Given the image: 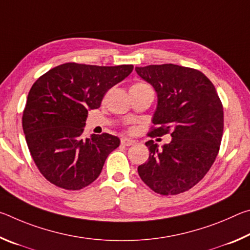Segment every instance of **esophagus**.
<instances>
[{
	"mask_svg": "<svg viewBox=\"0 0 250 250\" xmlns=\"http://www.w3.org/2000/svg\"><path fill=\"white\" fill-rule=\"evenodd\" d=\"M134 140H132V139H128V138H121V145L122 146H133L135 145Z\"/></svg>",
	"mask_w": 250,
	"mask_h": 250,
	"instance_id": "1",
	"label": "esophagus"
}]
</instances>
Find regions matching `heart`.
<instances>
[{"label": "heart", "instance_id": "1", "mask_svg": "<svg viewBox=\"0 0 250 250\" xmlns=\"http://www.w3.org/2000/svg\"><path fill=\"white\" fill-rule=\"evenodd\" d=\"M145 86H147V84L143 83H134L131 88H140V87H145Z\"/></svg>", "mask_w": 250, "mask_h": 250}]
</instances>
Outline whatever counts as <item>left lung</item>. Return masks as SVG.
<instances>
[{
    "mask_svg": "<svg viewBox=\"0 0 250 250\" xmlns=\"http://www.w3.org/2000/svg\"><path fill=\"white\" fill-rule=\"evenodd\" d=\"M137 74L158 94L149 135L170 133L159 149L150 140L149 160L138 167L141 180L160 195H176L196 185L215 162L224 130L223 104L202 71L173 64L137 67Z\"/></svg>",
    "mask_w": 250,
    "mask_h": 250,
    "instance_id": "obj_1",
    "label": "left lung"
}]
</instances>
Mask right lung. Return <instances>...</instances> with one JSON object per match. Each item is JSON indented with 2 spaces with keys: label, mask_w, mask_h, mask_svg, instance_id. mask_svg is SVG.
<instances>
[{
  "label": "right lung",
  "mask_w": 250,
  "mask_h": 250,
  "mask_svg": "<svg viewBox=\"0 0 250 250\" xmlns=\"http://www.w3.org/2000/svg\"><path fill=\"white\" fill-rule=\"evenodd\" d=\"M132 70V65L66 62L34 83L23 111V131L34 162L50 183L77 191L100 175L120 140L108 133L84 139L88 110L98 109L105 92Z\"/></svg>",
  "instance_id": "right-lung-1"
}]
</instances>
